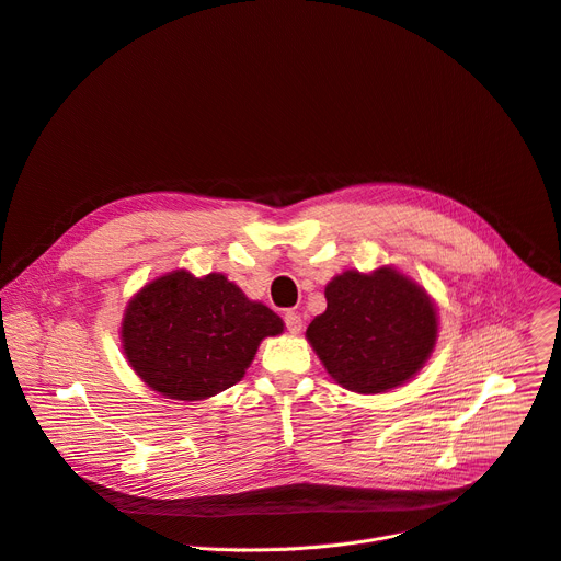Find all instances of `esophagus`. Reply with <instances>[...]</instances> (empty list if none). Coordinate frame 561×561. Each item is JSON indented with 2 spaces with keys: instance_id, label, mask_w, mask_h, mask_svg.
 Here are the masks:
<instances>
[{
  "instance_id": "34e87169",
  "label": "esophagus",
  "mask_w": 561,
  "mask_h": 561,
  "mask_svg": "<svg viewBox=\"0 0 561 561\" xmlns=\"http://www.w3.org/2000/svg\"><path fill=\"white\" fill-rule=\"evenodd\" d=\"M284 324H286V329H288L290 333H299V331H301V318H299L295 311H288V313L284 316Z\"/></svg>"
}]
</instances>
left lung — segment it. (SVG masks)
<instances>
[{"mask_svg": "<svg viewBox=\"0 0 561 561\" xmlns=\"http://www.w3.org/2000/svg\"><path fill=\"white\" fill-rule=\"evenodd\" d=\"M324 297L327 311L309 324L307 337L344 389H393L430 358L438 318L427 293L404 275L346 271L329 282Z\"/></svg>", "mask_w": 561, "mask_h": 561, "instance_id": "8db88e82", "label": "left lung"}]
</instances>
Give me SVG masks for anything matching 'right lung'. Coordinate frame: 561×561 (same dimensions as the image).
<instances>
[{
	"mask_svg": "<svg viewBox=\"0 0 561 561\" xmlns=\"http://www.w3.org/2000/svg\"><path fill=\"white\" fill-rule=\"evenodd\" d=\"M284 322L219 273L174 271L147 284L125 311L123 348L151 389L203 400L237 385L264 337Z\"/></svg>",
	"mask_w": 561,
	"mask_h": 561,
	"instance_id": "1",
	"label": "right lung"
}]
</instances>
